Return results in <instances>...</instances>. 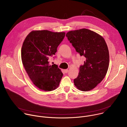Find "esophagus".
I'll use <instances>...</instances> for the list:
<instances>
[{
    "label": "esophagus",
    "instance_id": "obj_1",
    "mask_svg": "<svg viewBox=\"0 0 127 127\" xmlns=\"http://www.w3.org/2000/svg\"><path fill=\"white\" fill-rule=\"evenodd\" d=\"M64 72H65V73H68V71H69L68 69H65V70H64Z\"/></svg>",
    "mask_w": 127,
    "mask_h": 127
}]
</instances>
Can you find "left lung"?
Returning <instances> with one entry per match:
<instances>
[{
	"instance_id": "1",
	"label": "left lung",
	"mask_w": 127,
	"mask_h": 127,
	"mask_svg": "<svg viewBox=\"0 0 127 127\" xmlns=\"http://www.w3.org/2000/svg\"><path fill=\"white\" fill-rule=\"evenodd\" d=\"M66 36L76 51L85 58L74 79V85L83 92L92 90L104 78L109 66L105 41L99 34L86 29L70 31Z\"/></svg>"
}]
</instances>
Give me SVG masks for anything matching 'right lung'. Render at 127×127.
I'll return each instance as SVG.
<instances>
[{"mask_svg": "<svg viewBox=\"0 0 127 127\" xmlns=\"http://www.w3.org/2000/svg\"><path fill=\"white\" fill-rule=\"evenodd\" d=\"M65 32L47 30L31 32L22 48L23 64L33 83L44 91H52L58 87L63 73L58 65L49 64V59L57 51Z\"/></svg>", "mask_w": 127, "mask_h": 127, "instance_id": "right-lung-1", "label": "right lung"}]
</instances>
